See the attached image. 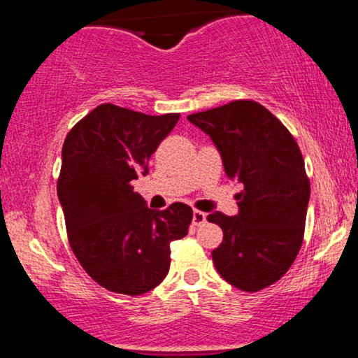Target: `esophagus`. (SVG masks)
<instances>
[{"mask_svg":"<svg viewBox=\"0 0 358 358\" xmlns=\"http://www.w3.org/2000/svg\"><path fill=\"white\" fill-rule=\"evenodd\" d=\"M205 222H207V213H203V212H200V210H193L192 224L195 225V227H200V225H203Z\"/></svg>","mask_w":358,"mask_h":358,"instance_id":"1","label":"esophagus"}]
</instances>
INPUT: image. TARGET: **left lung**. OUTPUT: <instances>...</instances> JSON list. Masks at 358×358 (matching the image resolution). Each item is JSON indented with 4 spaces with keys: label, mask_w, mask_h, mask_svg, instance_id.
<instances>
[{
    "label": "left lung",
    "mask_w": 358,
    "mask_h": 358,
    "mask_svg": "<svg viewBox=\"0 0 358 358\" xmlns=\"http://www.w3.org/2000/svg\"><path fill=\"white\" fill-rule=\"evenodd\" d=\"M208 134L225 175L242 185L239 213L207 217L224 231L212 259L229 285L248 293L264 289L286 274L305 236L310 180L293 134L264 106L232 101L190 114Z\"/></svg>",
    "instance_id": "8db88e82"
}]
</instances>
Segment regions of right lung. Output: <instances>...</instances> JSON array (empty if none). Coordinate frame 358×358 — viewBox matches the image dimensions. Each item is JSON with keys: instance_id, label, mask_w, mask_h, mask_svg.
Masks as SVG:
<instances>
[{"instance_id": "1", "label": "right lung", "mask_w": 358, "mask_h": 358, "mask_svg": "<svg viewBox=\"0 0 358 358\" xmlns=\"http://www.w3.org/2000/svg\"><path fill=\"white\" fill-rule=\"evenodd\" d=\"M178 119L101 104L64 141L57 193L69 242L85 273L113 293L139 296L158 286L170 269V244L188 234V205L153 210L131 185L148 173Z\"/></svg>"}]
</instances>
